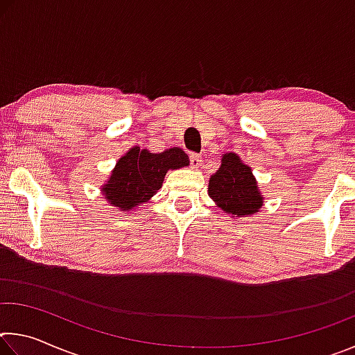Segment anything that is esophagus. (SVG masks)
<instances>
[{
  "label": "esophagus",
  "mask_w": 355,
  "mask_h": 355,
  "mask_svg": "<svg viewBox=\"0 0 355 355\" xmlns=\"http://www.w3.org/2000/svg\"><path fill=\"white\" fill-rule=\"evenodd\" d=\"M189 163H191V167H194V169H199V167L202 166V156L199 153H191Z\"/></svg>",
  "instance_id": "1"
}]
</instances>
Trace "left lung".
<instances>
[{
  "label": "left lung",
  "instance_id": "left-lung-1",
  "mask_svg": "<svg viewBox=\"0 0 355 355\" xmlns=\"http://www.w3.org/2000/svg\"><path fill=\"white\" fill-rule=\"evenodd\" d=\"M208 194L219 208L235 218L254 214L263 205L250 167L243 164L235 153L222 156L219 171L209 178Z\"/></svg>",
  "mask_w": 355,
  "mask_h": 355
}]
</instances>
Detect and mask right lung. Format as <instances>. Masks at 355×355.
Returning <instances> with one entry per match:
<instances>
[{
  "label": "right lung",
  "mask_w": 355,
  "mask_h": 355,
  "mask_svg": "<svg viewBox=\"0 0 355 355\" xmlns=\"http://www.w3.org/2000/svg\"><path fill=\"white\" fill-rule=\"evenodd\" d=\"M188 164L189 158L182 148L173 147L163 153H150L148 150L135 147L117 161L103 192L116 209L131 211L158 192L167 171Z\"/></svg>",
  "instance_id": "right-lung-1"
}]
</instances>
